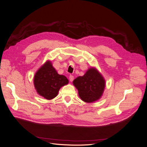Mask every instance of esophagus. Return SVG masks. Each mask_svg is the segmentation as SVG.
<instances>
[{"mask_svg": "<svg viewBox=\"0 0 147 147\" xmlns=\"http://www.w3.org/2000/svg\"><path fill=\"white\" fill-rule=\"evenodd\" d=\"M69 79L70 80V82H73V80H74V76L73 75H70L69 76Z\"/></svg>", "mask_w": 147, "mask_h": 147, "instance_id": "obj_1", "label": "esophagus"}]
</instances>
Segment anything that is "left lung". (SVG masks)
<instances>
[{
    "label": "left lung",
    "instance_id": "8db88e82",
    "mask_svg": "<svg viewBox=\"0 0 147 147\" xmlns=\"http://www.w3.org/2000/svg\"><path fill=\"white\" fill-rule=\"evenodd\" d=\"M73 85L78 90L80 98L91 103L99 100L102 96L105 81L97 69L89 68L83 76H79L73 80Z\"/></svg>",
    "mask_w": 147,
    "mask_h": 147
}]
</instances>
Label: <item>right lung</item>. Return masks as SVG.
<instances>
[{"instance_id": "right-lung-1", "label": "right lung", "mask_w": 147, "mask_h": 147, "mask_svg": "<svg viewBox=\"0 0 147 147\" xmlns=\"http://www.w3.org/2000/svg\"><path fill=\"white\" fill-rule=\"evenodd\" d=\"M68 84V79L59 74L49 61L37 70L34 77V85L37 93L48 100L56 97L60 88Z\"/></svg>"}]
</instances>
